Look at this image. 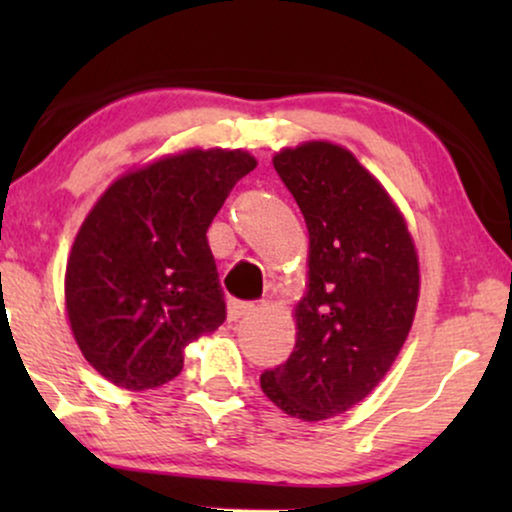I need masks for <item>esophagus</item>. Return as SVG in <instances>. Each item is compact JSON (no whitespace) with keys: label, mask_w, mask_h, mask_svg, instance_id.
Returning <instances> with one entry per match:
<instances>
[{"label":"esophagus","mask_w":512,"mask_h":512,"mask_svg":"<svg viewBox=\"0 0 512 512\" xmlns=\"http://www.w3.org/2000/svg\"><path fill=\"white\" fill-rule=\"evenodd\" d=\"M254 312H256L254 303H242V300H230V303H228V319L230 321L244 319V317H249V314H254Z\"/></svg>","instance_id":"esophagus-1"}]
</instances>
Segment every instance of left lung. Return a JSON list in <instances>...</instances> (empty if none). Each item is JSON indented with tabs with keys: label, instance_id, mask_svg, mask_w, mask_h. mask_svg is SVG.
<instances>
[{
	"label": "left lung",
	"instance_id": "left-lung-1",
	"mask_svg": "<svg viewBox=\"0 0 512 512\" xmlns=\"http://www.w3.org/2000/svg\"><path fill=\"white\" fill-rule=\"evenodd\" d=\"M272 165L305 216V293L293 307L296 347L261 375L289 417L321 422L361 403L394 366L419 300L408 221L345 146L314 139Z\"/></svg>",
	"mask_w": 512,
	"mask_h": 512
}]
</instances>
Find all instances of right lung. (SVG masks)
Instances as JSON below:
<instances>
[{
	"instance_id": "obj_1",
	"label": "right lung",
	"mask_w": 512,
	"mask_h": 512,
	"mask_svg": "<svg viewBox=\"0 0 512 512\" xmlns=\"http://www.w3.org/2000/svg\"><path fill=\"white\" fill-rule=\"evenodd\" d=\"M256 167L244 149H186L125 172L83 219L65 310L83 359L116 387L174 380L184 349L226 319L207 228Z\"/></svg>"
}]
</instances>
